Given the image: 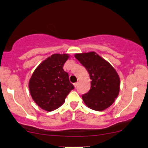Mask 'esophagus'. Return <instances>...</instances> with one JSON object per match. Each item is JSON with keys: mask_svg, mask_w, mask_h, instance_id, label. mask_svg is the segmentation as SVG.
I'll return each mask as SVG.
<instances>
[{"mask_svg": "<svg viewBox=\"0 0 148 148\" xmlns=\"http://www.w3.org/2000/svg\"><path fill=\"white\" fill-rule=\"evenodd\" d=\"M77 85H78V83H74V87H77Z\"/></svg>", "mask_w": 148, "mask_h": 148, "instance_id": "34e87169", "label": "esophagus"}]
</instances>
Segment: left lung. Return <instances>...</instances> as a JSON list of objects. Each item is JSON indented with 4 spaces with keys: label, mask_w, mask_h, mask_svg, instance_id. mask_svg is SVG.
Masks as SVG:
<instances>
[{
    "label": "left lung",
    "mask_w": 148,
    "mask_h": 148,
    "mask_svg": "<svg viewBox=\"0 0 148 148\" xmlns=\"http://www.w3.org/2000/svg\"><path fill=\"white\" fill-rule=\"evenodd\" d=\"M74 57L87 69L91 89L82 96L85 104L94 111H104L113 103L119 92L120 80L112 65L96 52L75 54Z\"/></svg>",
    "instance_id": "left-lung-1"
}]
</instances>
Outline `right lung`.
I'll list each match as a JSON object with an SVG mask.
<instances>
[{
  "instance_id": "1",
  "label": "right lung",
  "mask_w": 148,
  "mask_h": 148,
  "mask_svg": "<svg viewBox=\"0 0 148 148\" xmlns=\"http://www.w3.org/2000/svg\"><path fill=\"white\" fill-rule=\"evenodd\" d=\"M69 57L68 54H53L37 67L30 78L31 96L45 111H52L60 107L74 88L68 74L63 69Z\"/></svg>"
}]
</instances>
